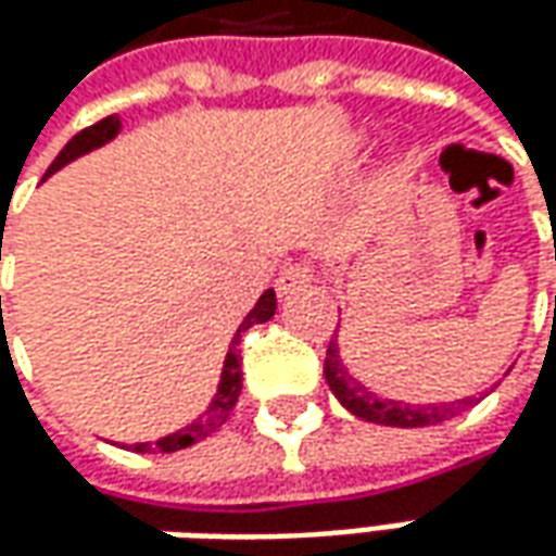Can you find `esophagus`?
<instances>
[{
    "label": "esophagus",
    "instance_id": "esophagus-1",
    "mask_svg": "<svg viewBox=\"0 0 556 556\" xmlns=\"http://www.w3.org/2000/svg\"><path fill=\"white\" fill-rule=\"evenodd\" d=\"M311 279H314V267H311L307 261H295V264H286V267L279 270V277H277V292H279V295H292L295 289L307 286Z\"/></svg>",
    "mask_w": 556,
    "mask_h": 556
}]
</instances>
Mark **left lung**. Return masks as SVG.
<instances>
[{"label": "left lung", "instance_id": "obj_1", "mask_svg": "<svg viewBox=\"0 0 556 556\" xmlns=\"http://www.w3.org/2000/svg\"><path fill=\"white\" fill-rule=\"evenodd\" d=\"M326 381L338 396V403L348 412H354L356 418H366L375 425H388V428H428V425H440L452 415L465 409L477 396L468 400H455V403H428V406H412V403H400V400H381L372 391H366V384H359L354 375L344 369L341 356H338V341H329L326 351Z\"/></svg>", "mask_w": 556, "mask_h": 556}]
</instances>
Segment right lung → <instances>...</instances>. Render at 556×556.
<instances>
[{"instance_id":"1","label":"right lung","mask_w":556,"mask_h":556,"mask_svg":"<svg viewBox=\"0 0 556 556\" xmlns=\"http://www.w3.org/2000/svg\"><path fill=\"white\" fill-rule=\"evenodd\" d=\"M119 116H106L101 123L88 125L83 128L79 135H73L67 141V147L58 153V160L49 165V172H46V178L54 175L58 168H64L67 163H73L76 156H83L88 150H94V147L106 144V141H113L116 138V131H119ZM277 314V295H274V289H267L264 295L258 298V304L249 311V316L240 323V329H237V336L230 341V351L224 356V372H220L218 381V391L212 396V403H208V409L202 412L197 421H190L184 431H175L163 437V440H156V443H135V452H178L187 450V446H193V443H200L205 437H212V433L218 431L220 425L227 421V415L233 412L237 406V400H240L242 391V359L240 351H237V344H240V338L245 329H252V326H258V323H267L270 316Z\"/></svg>"}]
</instances>
